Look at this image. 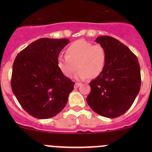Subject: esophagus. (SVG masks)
Listing matches in <instances>:
<instances>
[{"mask_svg": "<svg viewBox=\"0 0 152 152\" xmlns=\"http://www.w3.org/2000/svg\"><path fill=\"white\" fill-rule=\"evenodd\" d=\"M80 85H81L80 83H76L74 85V87L75 88H78V87H79Z\"/></svg>", "mask_w": 152, "mask_h": 152, "instance_id": "1", "label": "esophagus"}]
</instances>
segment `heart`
Here are the masks:
<instances>
[{
  "label": "heart",
  "mask_w": 152,
  "mask_h": 152,
  "mask_svg": "<svg viewBox=\"0 0 152 152\" xmlns=\"http://www.w3.org/2000/svg\"><path fill=\"white\" fill-rule=\"evenodd\" d=\"M66 56L58 59V67L67 78L72 77L79 69L76 79H94L103 71L107 62V50L101 45H93L84 39L72 43L65 52Z\"/></svg>",
  "instance_id": "heart-1"
}]
</instances>
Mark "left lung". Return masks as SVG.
Segmentation results:
<instances>
[{
    "instance_id": "8db88e82",
    "label": "left lung",
    "mask_w": 152,
    "mask_h": 152,
    "mask_svg": "<svg viewBox=\"0 0 152 152\" xmlns=\"http://www.w3.org/2000/svg\"><path fill=\"white\" fill-rule=\"evenodd\" d=\"M96 42L105 48L107 62L102 73L90 82L87 102L99 115L115 118L130 108L139 93L140 65L137 56L118 39L101 36Z\"/></svg>"
}]
</instances>
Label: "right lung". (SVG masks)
Masks as SVG:
<instances>
[{
    "label": "right lung",
    "mask_w": 152,
    "mask_h": 152,
    "mask_svg": "<svg viewBox=\"0 0 152 152\" xmlns=\"http://www.w3.org/2000/svg\"><path fill=\"white\" fill-rule=\"evenodd\" d=\"M68 39L41 38L18 53L12 67L11 86L24 110L33 117L47 119L66 105L75 82L58 67L61 50Z\"/></svg>",
    "instance_id": "right-lung-1"
}]
</instances>
